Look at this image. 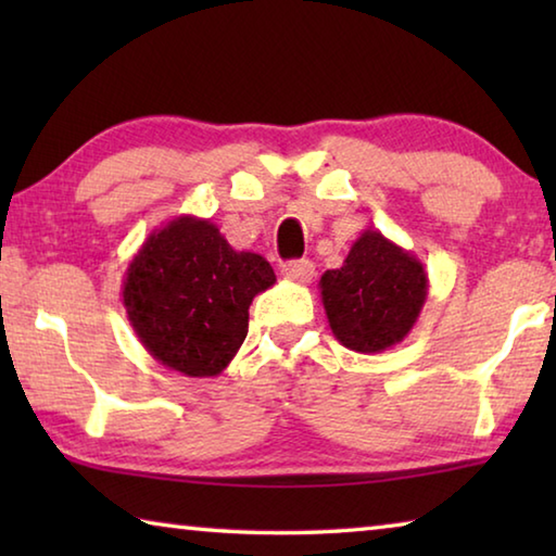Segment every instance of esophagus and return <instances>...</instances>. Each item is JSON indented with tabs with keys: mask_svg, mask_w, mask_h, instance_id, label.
Masks as SVG:
<instances>
[{
	"mask_svg": "<svg viewBox=\"0 0 556 556\" xmlns=\"http://www.w3.org/2000/svg\"><path fill=\"white\" fill-rule=\"evenodd\" d=\"M281 275L291 281H296V285H308L314 277V262L291 260V262H287V265H281Z\"/></svg>",
	"mask_w": 556,
	"mask_h": 556,
	"instance_id": "esophagus-1",
	"label": "esophagus"
}]
</instances>
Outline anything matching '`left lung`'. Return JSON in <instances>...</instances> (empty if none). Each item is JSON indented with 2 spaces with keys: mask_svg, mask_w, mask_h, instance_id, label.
Returning <instances> with one entry per match:
<instances>
[{
  "mask_svg": "<svg viewBox=\"0 0 556 556\" xmlns=\"http://www.w3.org/2000/svg\"><path fill=\"white\" fill-rule=\"evenodd\" d=\"M328 326L355 353H382L409 336L425 308V265L380 230H365L338 269L324 271Z\"/></svg>",
  "mask_w": 556,
  "mask_h": 556,
  "instance_id": "1",
  "label": "left lung"
}]
</instances>
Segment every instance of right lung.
Returning <instances> with one entry per match:
<instances>
[{
	"mask_svg": "<svg viewBox=\"0 0 556 556\" xmlns=\"http://www.w3.org/2000/svg\"><path fill=\"white\" fill-rule=\"evenodd\" d=\"M257 252H238L218 225L178 215L149 232L122 279L139 343L168 370L213 378L248 336L252 299L275 285Z\"/></svg>",
	"mask_w": 556,
	"mask_h": 556,
	"instance_id": "1",
	"label": "right lung"
}]
</instances>
